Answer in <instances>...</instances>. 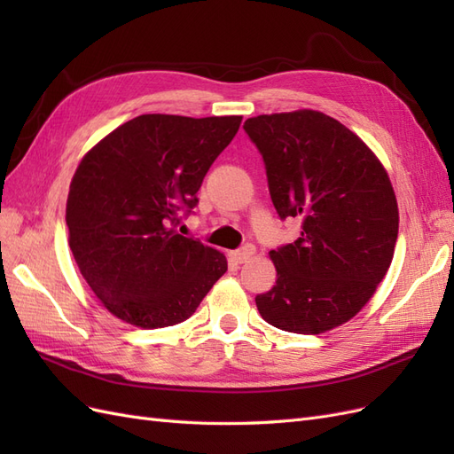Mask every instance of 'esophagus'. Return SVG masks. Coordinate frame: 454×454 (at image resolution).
Wrapping results in <instances>:
<instances>
[{
    "label": "esophagus",
    "mask_w": 454,
    "mask_h": 454,
    "mask_svg": "<svg viewBox=\"0 0 454 454\" xmlns=\"http://www.w3.org/2000/svg\"><path fill=\"white\" fill-rule=\"evenodd\" d=\"M255 254V248L252 244H244L242 248H239V250H235V252H231V259L235 261L237 265H242V263H246V261L248 259H252V255Z\"/></svg>",
    "instance_id": "obj_1"
}]
</instances>
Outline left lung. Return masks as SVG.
<instances>
[{
	"label": "left lung",
	"instance_id": "1",
	"mask_svg": "<svg viewBox=\"0 0 454 454\" xmlns=\"http://www.w3.org/2000/svg\"><path fill=\"white\" fill-rule=\"evenodd\" d=\"M244 130L277 214L301 219L299 239L270 250L277 284L255 297L259 314L301 335L348 322L394 257L400 215L387 170L352 130L312 109L252 117Z\"/></svg>",
	"mask_w": 454,
	"mask_h": 454
}]
</instances>
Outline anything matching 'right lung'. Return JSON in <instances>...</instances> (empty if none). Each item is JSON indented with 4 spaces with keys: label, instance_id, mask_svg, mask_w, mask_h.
<instances>
[{
    "label": "right lung",
    "instance_id": "obj_1",
    "mask_svg": "<svg viewBox=\"0 0 454 454\" xmlns=\"http://www.w3.org/2000/svg\"><path fill=\"white\" fill-rule=\"evenodd\" d=\"M242 117H134L94 145L70 185V250L94 295L144 329L180 324L227 259L176 231Z\"/></svg>",
    "mask_w": 454,
    "mask_h": 454
}]
</instances>
